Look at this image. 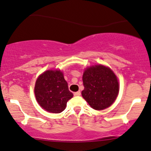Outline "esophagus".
Returning a JSON list of instances; mask_svg holds the SVG:
<instances>
[{
  "label": "esophagus",
  "mask_w": 151,
  "mask_h": 151,
  "mask_svg": "<svg viewBox=\"0 0 151 151\" xmlns=\"http://www.w3.org/2000/svg\"><path fill=\"white\" fill-rule=\"evenodd\" d=\"M74 96H81V92H80V91H77V92H75V93H74Z\"/></svg>",
  "instance_id": "34e87169"
}]
</instances>
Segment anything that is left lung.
<instances>
[{
    "label": "left lung",
    "mask_w": 151,
    "mask_h": 151,
    "mask_svg": "<svg viewBox=\"0 0 151 151\" xmlns=\"http://www.w3.org/2000/svg\"><path fill=\"white\" fill-rule=\"evenodd\" d=\"M84 90L81 94L95 110H103L113 104L118 96L119 86L109 68L97 65L86 68L83 76Z\"/></svg>",
    "instance_id": "left-lung-1"
}]
</instances>
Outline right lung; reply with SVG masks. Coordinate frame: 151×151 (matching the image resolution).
<instances>
[{
    "label": "right lung",
    "mask_w": 151,
    "mask_h": 151,
    "mask_svg": "<svg viewBox=\"0 0 151 151\" xmlns=\"http://www.w3.org/2000/svg\"><path fill=\"white\" fill-rule=\"evenodd\" d=\"M34 91L39 105L55 113L64 111L68 101L73 96L60 70H47L41 74L35 82Z\"/></svg>",
    "instance_id": "obj_1"
}]
</instances>
